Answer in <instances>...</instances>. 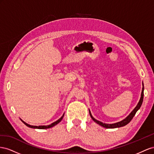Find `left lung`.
Instances as JSON below:
<instances>
[{"label": "left lung", "instance_id": "8db88e82", "mask_svg": "<svg viewBox=\"0 0 154 154\" xmlns=\"http://www.w3.org/2000/svg\"><path fill=\"white\" fill-rule=\"evenodd\" d=\"M143 96H144V85H143V88H142V91H141V94H140V98L139 101L138 103V104H137V106H135V108L133 109L132 112H131L129 115L127 116L125 119H124L123 120H122L119 122H117L116 123H113V124H106V123H103V122H100L98 120L95 119L92 116L91 112L89 109V113H90V116L91 117V118L92 119V120H93L95 122H96L97 124H98L99 125L101 126L104 128H120V127L122 126H126V125H128L129 122L131 121L133 117H134V116L135 115L136 112H137L139 109H140V106H141L143 101Z\"/></svg>", "mask_w": 154, "mask_h": 154}]
</instances>
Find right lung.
I'll return each instance as SVG.
<instances>
[{
  "mask_svg": "<svg viewBox=\"0 0 154 154\" xmlns=\"http://www.w3.org/2000/svg\"><path fill=\"white\" fill-rule=\"evenodd\" d=\"M64 116V113L63 114V116L59 119H58L57 121H55V122H53V123H51V125H47V126H32V125H28V123H26V122H25L24 121L22 120L21 119H20V120H21V121L23 122V123H24L25 125H26L27 126L29 127V128H35V129H47V128H51V127H54V126H55V125H57L58 123H59V122L61 121V120L63 119V118Z\"/></svg>",
  "mask_w": 154,
  "mask_h": 154,
  "instance_id": "obj_1",
  "label": "right lung"
}]
</instances>
